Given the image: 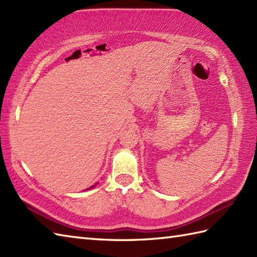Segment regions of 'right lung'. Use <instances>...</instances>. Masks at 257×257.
Listing matches in <instances>:
<instances>
[{
  "label": "right lung",
  "mask_w": 257,
  "mask_h": 257,
  "mask_svg": "<svg viewBox=\"0 0 257 257\" xmlns=\"http://www.w3.org/2000/svg\"><path fill=\"white\" fill-rule=\"evenodd\" d=\"M91 188H92V187H91Z\"/></svg>",
  "instance_id": "obj_1"
}]
</instances>
